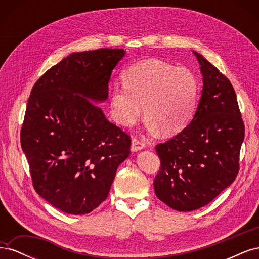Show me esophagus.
I'll use <instances>...</instances> for the list:
<instances>
[{
    "label": "esophagus",
    "mask_w": 259,
    "mask_h": 259,
    "mask_svg": "<svg viewBox=\"0 0 259 259\" xmlns=\"http://www.w3.org/2000/svg\"><path fill=\"white\" fill-rule=\"evenodd\" d=\"M146 147V144L143 142V140H140L136 137H134L132 139V145H131V150L132 151H138V150H142Z\"/></svg>",
    "instance_id": "esophagus-1"
}]
</instances>
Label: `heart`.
Returning a JSON list of instances; mask_svg holds the SVG:
<instances>
[{
  "label": "heart",
  "instance_id": "heart-1",
  "mask_svg": "<svg viewBox=\"0 0 259 259\" xmlns=\"http://www.w3.org/2000/svg\"><path fill=\"white\" fill-rule=\"evenodd\" d=\"M123 88L115 86L110 96V115L124 127L142 116V107L151 130L164 135L183 131L195 112L200 85L191 69L150 58L138 61L122 72Z\"/></svg>",
  "mask_w": 259,
  "mask_h": 259
}]
</instances>
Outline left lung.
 <instances>
[{
    "label": "left lung",
    "instance_id": "1",
    "mask_svg": "<svg viewBox=\"0 0 259 259\" xmlns=\"http://www.w3.org/2000/svg\"><path fill=\"white\" fill-rule=\"evenodd\" d=\"M203 90L190 124L155 146L154 192L179 211L205 206L236 179L245 127L230 81L199 53Z\"/></svg>",
    "mask_w": 259,
    "mask_h": 259
}]
</instances>
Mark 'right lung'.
Instances as JSON below:
<instances>
[{"label":"right lung","instance_id":"1","mask_svg":"<svg viewBox=\"0 0 259 259\" xmlns=\"http://www.w3.org/2000/svg\"><path fill=\"white\" fill-rule=\"evenodd\" d=\"M122 49L73 53L33 85L20 131L34 190L68 214L91 213L130 154L131 136L92 100L108 97Z\"/></svg>","mask_w":259,"mask_h":259}]
</instances>
